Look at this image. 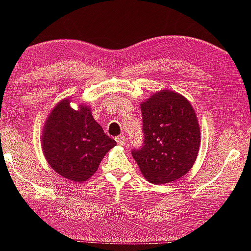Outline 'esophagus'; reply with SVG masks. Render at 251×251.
Returning <instances> with one entry per match:
<instances>
[{
    "instance_id": "obj_1",
    "label": "esophagus",
    "mask_w": 251,
    "mask_h": 251,
    "mask_svg": "<svg viewBox=\"0 0 251 251\" xmlns=\"http://www.w3.org/2000/svg\"><path fill=\"white\" fill-rule=\"evenodd\" d=\"M115 139L119 146H125V144L127 142V139L126 137H125V136H118V137H116Z\"/></svg>"
}]
</instances>
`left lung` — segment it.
Masks as SVG:
<instances>
[{
    "instance_id": "left-lung-1",
    "label": "left lung",
    "mask_w": 251,
    "mask_h": 251,
    "mask_svg": "<svg viewBox=\"0 0 251 251\" xmlns=\"http://www.w3.org/2000/svg\"><path fill=\"white\" fill-rule=\"evenodd\" d=\"M141 149L132 156L151 183L177 180L193 168L200 148V126L194 108L184 96L170 90L151 95L140 104Z\"/></svg>"
}]
</instances>
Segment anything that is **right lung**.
<instances>
[{
    "instance_id": "obj_1",
    "label": "right lung",
    "mask_w": 251,
    "mask_h": 251,
    "mask_svg": "<svg viewBox=\"0 0 251 251\" xmlns=\"http://www.w3.org/2000/svg\"><path fill=\"white\" fill-rule=\"evenodd\" d=\"M116 141L105 135L87 104L79 110L70 100L59 101L50 113L42 135L43 153L49 165L60 176L74 182L87 181L98 170Z\"/></svg>"
}]
</instances>
